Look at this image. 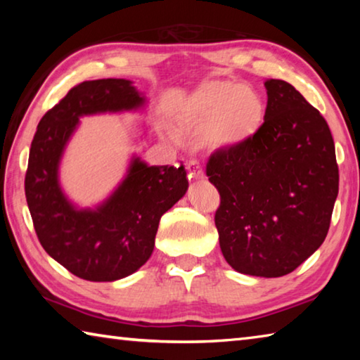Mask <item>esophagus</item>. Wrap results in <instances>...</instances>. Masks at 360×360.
<instances>
[{
	"instance_id": "esophagus-1",
	"label": "esophagus",
	"mask_w": 360,
	"mask_h": 360,
	"mask_svg": "<svg viewBox=\"0 0 360 360\" xmlns=\"http://www.w3.org/2000/svg\"><path fill=\"white\" fill-rule=\"evenodd\" d=\"M187 173L191 179H203V169L197 160H191L187 163Z\"/></svg>"
}]
</instances>
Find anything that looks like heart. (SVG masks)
I'll use <instances>...</instances> for the list:
<instances>
[{
    "label": "heart",
    "mask_w": 360,
    "mask_h": 360,
    "mask_svg": "<svg viewBox=\"0 0 360 360\" xmlns=\"http://www.w3.org/2000/svg\"><path fill=\"white\" fill-rule=\"evenodd\" d=\"M264 106L259 96L238 82L208 81L191 95L181 111L187 130L206 133L212 148L248 141L259 130Z\"/></svg>",
    "instance_id": "heart-1"
}]
</instances>
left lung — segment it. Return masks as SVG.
I'll list each match as a JSON object with an SVG mask.
<instances>
[{
    "instance_id": "obj_1",
    "label": "left lung",
    "mask_w": 360,
    "mask_h": 360,
    "mask_svg": "<svg viewBox=\"0 0 360 360\" xmlns=\"http://www.w3.org/2000/svg\"><path fill=\"white\" fill-rule=\"evenodd\" d=\"M264 124L238 146L216 150L206 176L221 195L214 222L233 270L289 275L324 243L338 195L330 129L281 79L265 82Z\"/></svg>"
}]
</instances>
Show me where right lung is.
<instances>
[{"label": "right lung", "instance_id": "obj_1", "mask_svg": "<svg viewBox=\"0 0 360 360\" xmlns=\"http://www.w3.org/2000/svg\"><path fill=\"white\" fill-rule=\"evenodd\" d=\"M143 105L144 96L127 79L81 82L44 114L30 148L25 195L38 240L52 259L87 281H115L143 266L160 217L188 187L184 165L149 167L135 157L125 179L95 210H77L60 188L58 165L79 117Z\"/></svg>", "mask_w": 360, "mask_h": 360}]
</instances>
